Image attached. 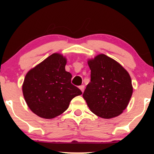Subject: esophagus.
<instances>
[{
  "mask_svg": "<svg viewBox=\"0 0 154 154\" xmlns=\"http://www.w3.org/2000/svg\"><path fill=\"white\" fill-rule=\"evenodd\" d=\"M79 89H80L81 91H82L83 93V92H84V91H85V85H82L79 86Z\"/></svg>",
  "mask_w": 154,
  "mask_h": 154,
  "instance_id": "esophagus-1",
  "label": "esophagus"
}]
</instances>
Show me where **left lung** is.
<instances>
[{"label":"left lung","instance_id":"left-lung-1","mask_svg":"<svg viewBox=\"0 0 154 154\" xmlns=\"http://www.w3.org/2000/svg\"><path fill=\"white\" fill-rule=\"evenodd\" d=\"M91 82L82 96L95 115L111 119L120 115L132 94L130 76L117 61L104 54L88 61Z\"/></svg>","mask_w":154,"mask_h":154}]
</instances>
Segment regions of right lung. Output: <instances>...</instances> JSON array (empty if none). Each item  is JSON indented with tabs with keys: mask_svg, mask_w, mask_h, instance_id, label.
Here are the masks:
<instances>
[{
	"mask_svg": "<svg viewBox=\"0 0 154 154\" xmlns=\"http://www.w3.org/2000/svg\"><path fill=\"white\" fill-rule=\"evenodd\" d=\"M66 59L54 54L27 72L22 85L24 99L34 114L53 119L68 109L72 98L82 91L71 83L65 70Z\"/></svg>",
	"mask_w": 154,
	"mask_h": 154,
	"instance_id": "1",
	"label": "right lung"
}]
</instances>
